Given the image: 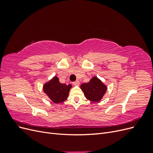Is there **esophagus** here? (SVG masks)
Wrapping results in <instances>:
<instances>
[{
  "label": "esophagus",
  "mask_w": 153,
  "mask_h": 153,
  "mask_svg": "<svg viewBox=\"0 0 153 153\" xmlns=\"http://www.w3.org/2000/svg\"><path fill=\"white\" fill-rule=\"evenodd\" d=\"M73 84L74 85H75V86H78L80 85V82L78 81V80H76V81H75V82H73Z\"/></svg>",
  "instance_id": "obj_1"
}]
</instances>
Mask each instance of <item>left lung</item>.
<instances>
[{"label":"left lung","instance_id":"obj_1","mask_svg":"<svg viewBox=\"0 0 153 153\" xmlns=\"http://www.w3.org/2000/svg\"><path fill=\"white\" fill-rule=\"evenodd\" d=\"M80 89L88 100L97 103L103 98L107 87L98 77L93 76L88 83L82 84Z\"/></svg>","mask_w":153,"mask_h":153}]
</instances>
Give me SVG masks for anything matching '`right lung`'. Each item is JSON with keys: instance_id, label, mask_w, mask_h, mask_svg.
<instances>
[{"instance_id": "obj_1", "label": "right lung", "mask_w": 153, "mask_h": 153, "mask_svg": "<svg viewBox=\"0 0 153 153\" xmlns=\"http://www.w3.org/2000/svg\"><path fill=\"white\" fill-rule=\"evenodd\" d=\"M72 87L71 84L66 85L61 84L59 82V78L53 76L52 79L46 82L43 85V92L55 103H61L68 99L69 92Z\"/></svg>"}]
</instances>
